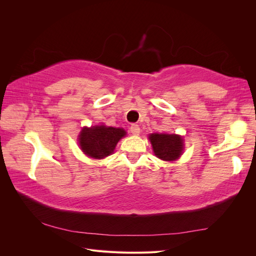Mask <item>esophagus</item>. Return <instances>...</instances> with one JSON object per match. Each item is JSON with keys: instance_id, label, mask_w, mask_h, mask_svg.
<instances>
[{"instance_id": "obj_1", "label": "esophagus", "mask_w": 256, "mask_h": 256, "mask_svg": "<svg viewBox=\"0 0 256 256\" xmlns=\"http://www.w3.org/2000/svg\"><path fill=\"white\" fill-rule=\"evenodd\" d=\"M140 127H138V125H136V124H132V125L130 126V132L134 136H138L140 134Z\"/></svg>"}]
</instances>
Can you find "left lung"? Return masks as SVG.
Here are the masks:
<instances>
[{"label": "left lung", "instance_id": "1", "mask_svg": "<svg viewBox=\"0 0 256 256\" xmlns=\"http://www.w3.org/2000/svg\"><path fill=\"white\" fill-rule=\"evenodd\" d=\"M154 154L161 160L175 161L184 150V140L180 136L152 134L148 136Z\"/></svg>", "mask_w": 256, "mask_h": 256}]
</instances>
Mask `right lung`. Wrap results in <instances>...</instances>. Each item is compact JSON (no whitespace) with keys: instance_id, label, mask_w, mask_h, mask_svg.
Listing matches in <instances>:
<instances>
[{"instance_id":"1","label":"right lung","mask_w":256,"mask_h":256,"mask_svg":"<svg viewBox=\"0 0 256 256\" xmlns=\"http://www.w3.org/2000/svg\"><path fill=\"white\" fill-rule=\"evenodd\" d=\"M126 131L122 128L106 127L104 125L82 128L78 141L82 152L94 159H104L114 152L116 144Z\"/></svg>"}]
</instances>
